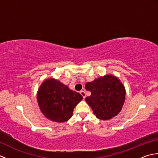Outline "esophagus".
<instances>
[{
	"mask_svg": "<svg viewBox=\"0 0 158 158\" xmlns=\"http://www.w3.org/2000/svg\"><path fill=\"white\" fill-rule=\"evenodd\" d=\"M80 94H81V95L83 96V99H84V98H85V96H86V95H85V92L84 91H83V90H82V91L80 92Z\"/></svg>",
	"mask_w": 158,
	"mask_h": 158,
	"instance_id": "34e87169",
	"label": "esophagus"
}]
</instances>
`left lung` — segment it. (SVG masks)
<instances>
[{"label": "left lung", "instance_id": "1", "mask_svg": "<svg viewBox=\"0 0 158 158\" xmlns=\"http://www.w3.org/2000/svg\"><path fill=\"white\" fill-rule=\"evenodd\" d=\"M85 88L91 92V96L85 98V100L97 118L108 120L121 111L125 101L126 89L117 77H100L87 83Z\"/></svg>", "mask_w": 158, "mask_h": 158}]
</instances>
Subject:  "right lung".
Returning a JSON list of instances; mask_svg holds the SVG:
<instances>
[{"label":"right lung","mask_w":158,"mask_h":158,"mask_svg":"<svg viewBox=\"0 0 158 158\" xmlns=\"http://www.w3.org/2000/svg\"><path fill=\"white\" fill-rule=\"evenodd\" d=\"M83 99L80 94L53 78L46 79L37 92L39 108L47 118L56 122H67L74 108Z\"/></svg>","instance_id":"1"}]
</instances>
